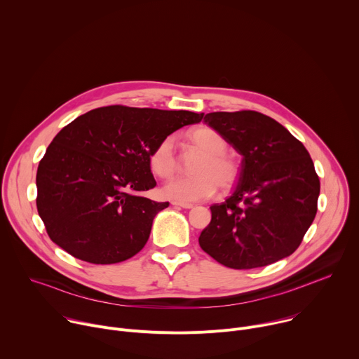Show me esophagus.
Returning a JSON list of instances; mask_svg holds the SVG:
<instances>
[{"label":"esophagus","instance_id":"34e87169","mask_svg":"<svg viewBox=\"0 0 359 359\" xmlns=\"http://www.w3.org/2000/svg\"><path fill=\"white\" fill-rule=\"evenodd\" d=\"M172 204H173V206H176V208H182V209H193V204H190V203H179V201H173Z\"/></svg>","mask_w":359,"mask_h":359}]
</instances>
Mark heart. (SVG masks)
<instances>
[{
  "instance_id": "1",
  "label": "heart",
  "mask_w": 359,
  "mask_h": 359,
  "mask_svg": "<svg viewBox=\"0 0 359 359\" xmlns=\"http://www.w3.org/2000/svg\"><path fill=\"white\" fill-rule=\"evenodd\" d=\"M187 139L201 156L193 166V176L180 177L163 187V194L175 201H198L212 197L220 187L230 190L238 179V163L227 153V142L222 133L209 128L198 126L187 133ZM151 173L159 179L169 180L179 170V161L175 149V137H163L149 155Z\"/></svg>"
}]
</instances>
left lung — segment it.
<instances>
[{
  "instance_id": "left-lung-1",
  "label": "left lung",
  "mask_w": 359,
  "mask_h": 359,
  "mask_svg": "<svg viewBox=\"0 0 359 359\" xmlns=\"http://www.w3.org/2000/svg\"><path fill=\"white\" fill-rule=\"evenodd\" d=\"M243 156L233 194L213 204L198 244L220 264L248 270L292 254L317 215L320 179L310 153L283 125L255 111L204 116Z\"/></svg>"
}]
</instances>
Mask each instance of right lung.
<instances>
[{
  "label": "right lung",
  "instance_id": "add662e5",
  "mask_svg": "<svg viewBox=\"0 0 359 359\" xmlns=\"http://www.w3.org/2000/svg\"><path fill=\"white\" fill-rule=\"evenodd\" d=\"M203 115L111 105L67 125L36 172V209L49 238L92 264L133 257L144 247L153 219L169 206L140 194L156 186L150 151Z\"/></svg>",
  "mask_w": 359,
  "mask_h": 359
}]
</instances>
